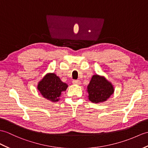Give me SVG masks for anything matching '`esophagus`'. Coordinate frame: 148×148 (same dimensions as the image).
Here are the masks:
<instances>
[{
	"mask_svg": "<svg viewBox=\"0 0 148 148\" xmlns=\"http://www.w3.org/2000/svg\"><path fill=\"white\" fill-rule=\"evenodd\" d=\"M73 83L74 84H81V81L79 80H73Z\"/></svg>",
	"mask_w": 148,
	"mask_h": 148,
	"instance_id": "obj_1",
	"label": "esophagus"
}]
</instances>
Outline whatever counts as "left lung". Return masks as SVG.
<instances>
[{
    "label": "left lung",
    "mask_w": 148,
    "mask_h": 148,
    "mask_svg": "<svg viewBox=\"0 0 148 148\" xmlns=\"http://www.w3.org/2000/svg\"><path fill=\"white\" fill-rule=\"evenodd\" d=\"M88 98L95 103L105 101L113 93L114 89L111 82L98 75H92L88 86Z\"/></svg>",
    "instance_id": "obj_1"
}]
</instances>
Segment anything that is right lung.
<instances>
[{"label": "right lung", "instance_id": "right-lung-1", "mask_svg": "<svg viewBox=\"0 0 148 148\" xmlns=\"http://www.w3.org/2000/svg\"><path fill=\"white\" fill-rule=\"evenodd\" d=\"M67 87V84L54 73L47 74L38 84V90L43 97L53 102L58 101L62 92L66 91Z\"/></svg>", "mask_w": 148, "mask_h": 148}]
</instances>
